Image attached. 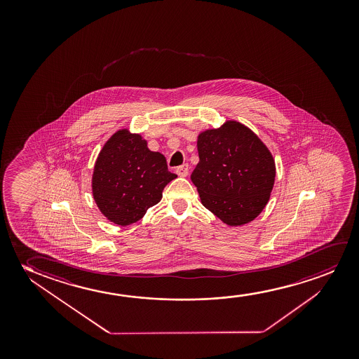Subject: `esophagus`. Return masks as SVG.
<instances>
[{"instance_id":"1","label":"esophagus","mask_w":359,"mask_h":359,"mask_svg":"<svg viewBox=\"0 0 359 359\" xmlns=\"http://www.w3.org/2000/svg\"><path fill=\"white\" fill-rule=\"evenodd\" d=\"M177 174L179 177H187V175H189V165H187V164H182L180 167H177Z\"/></svg>"}]
</instances>
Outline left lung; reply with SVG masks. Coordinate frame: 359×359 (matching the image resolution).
I'll list each match as a JSON object with an SVG mask.
<instances>
[{"mask_svg": "<svg viewBox=\"0 0 359 359\" xmlns=\"http://www.w3.org/2000/svg\"><path fill=\"white\" fill-rule=\"evenodd\" d=\"M191 174L202 205L228 226L254 221L270 200L276 165L270 149L245 125L228 120L197 137Z\"/></svg>", "mask_w": 359, "mask_h": 359, "instance_id": "8db88e82", "label": "left lung"}]
</instances>
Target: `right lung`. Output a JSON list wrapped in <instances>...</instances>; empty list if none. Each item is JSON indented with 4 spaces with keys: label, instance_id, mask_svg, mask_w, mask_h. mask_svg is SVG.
Segmentation results:
<instances>
[{
    "label": "right lung",
    "instance_id": "obj_1",
    "mask_svg": "<svg viewBox=\"0 0 359 359\" xmlns=\"http://www.w3.org/2000/svg\"><path fill=\"white\" fill-rule=\"evenodd\" d=\"M177 177L168 170L162 153L152 152L140 133L121 128L105 142L94 164V201L109 221L130 226L162 200L164 187Z\"/></svg>",
    "mask_w": 359,
    "mask_h": 359
}]
</instances>
